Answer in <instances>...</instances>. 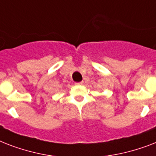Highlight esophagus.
Returning <instances> with one entry per match:
<instances>
[{
    "instance_id": "obj_1",
    "label": "esophagus",
    "mask_w": 156,
    "mask_h": 156,
    "mask_svg": "<svg viewBox=\"0 0 156 156\" xmlns=\"http://www.w3.org/2000/svg\"><path fill=\"white\" fill-rule=\"evenodd\" d=\"M83 82H80V83H75V85H83Z\"/></svg>"
}]
</instances>
